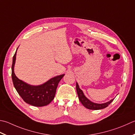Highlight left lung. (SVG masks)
<instances>
[{
    "label": "left lung",
    "mask_w": 135,
    "mask_h": 135,
    "mask_svg": "<svg viewBox=\"0 0 135 135\" xmlns=\"http://www.w3.org/2000/svg\"><path fill=\"white\" fill-rule=\"evenodd\" d=\"M76 89L78 96V98L80 99V102L87 109L91 110H99L104 109V108L107 107L113 101V99H112L110 101L106 103H104V104H97V103L91 102L90 100L87 98L85 96V95L84 94L83 91L80 88L77 83H76Z\"/></svg>",
    "instance_id": "1"
}]
</instances>
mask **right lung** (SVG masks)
<instances>
[{
    "mask_svg": "<svg viewBox=\"0 0 135 135\" xmlns=\"http://www.w3.org/2000/svg\"><path fill=\"white\" fill-rule=\"evenodd\" d=\"M16 52L17 50L13 57L12 78L18 94L24 101L33 106L40 107L49 104L54 99L58 84L65 74L55 76L40 85H31L26 83L19 80L14 72Z\"/></svg>",
    "mask_w": 135,
    "mask_h": 135,
    "instance_id": "right-lung-1",
    "label": "right lung"
}]
</instances>
